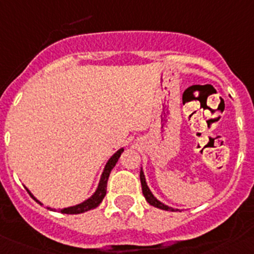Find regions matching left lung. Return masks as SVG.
Returning a JSON list of instances; mask_svg holds the SVG:
<instances>
[{
    "label": "left lung",
    "mask_w": 254,
    "mask_h": 254,
    "mask_svg": "<svg viewBox=\"0 0 254 254\" xmlns=\"http://www.w3.org/2000/svg\"><path fill=\"white\" fill-rule=\"evenodd\" d=\"M139 180H141V185H142V193H143L144 198H146V201L148 202L151 206L157 207V208H159V209H165V211H177V209L172 208V207L166 206V204H163L162 202H159L158 199H157V198L152 194L151 190H149L148 186H147L146 178H144V173L142 170H141V173H139Z\"/></svg>",
    "instance_id": "obj_1"
}]
</instances>
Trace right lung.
<instances>
[{
  "label": "right lung",
  "instance_id": "obj_1",
  "mask_svg": "<svg viewBox=\"0 0 254 254\" xmlns=\"http://www.w3.org/2000/svg\"><path fill=\"white\" fill-rule=\"evenodd\" d=\"M123 151H125L123 148L118 149V151L116 152V153L113 154L110 159H108V162L106 163V166H105V170H103V172H102V176H101L100 183H98V187H97V190H96V192L93 193V194L91 195L88 199H86L84 202H82V203L61 209V213L78 214V213H83V212H87V211H89V209H93V208H96V207H98V204L102 202V199L105 198V195H106V192H107V181H108V177H110L111 171L113 170V167L116 166V163H117L118 158H120ZM26 190H27V188H26ZM27 192L30 193L31 197H32L33 199L37 202V203L42 204L40 201H38L37 198H36L35 195L30 192V190H27ZM48 209H51L50 207H48Z\"/></svg>",
  "mask_w": 254,
  "mask_h": 254
}]
</instances>
